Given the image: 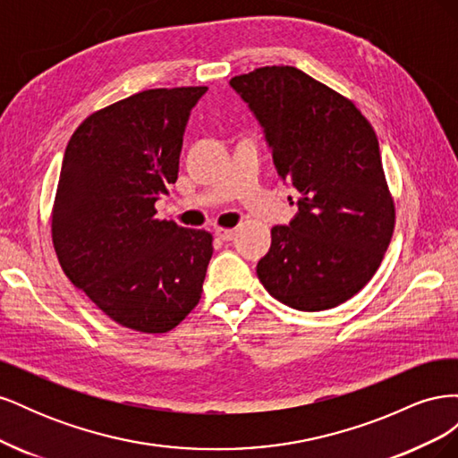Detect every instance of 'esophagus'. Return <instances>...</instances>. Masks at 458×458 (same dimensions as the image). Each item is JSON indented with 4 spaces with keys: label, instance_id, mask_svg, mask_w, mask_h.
I'll return each mask as SVG.
<instances>
[{
    "label": "esophagus",
    "instance_id": "esophagus-1",
    "mask_svg": "<svg viewBox=\"0 0 458 458\" xmlns=\"http://www.w3.org/2000/svg\"><path fill=\"white\" fill-rule=\"evenodd\" d=\"M216 237H217L219 241L229 242V241H233V237H234V231L229 229V227H217V229H216Z\"/></svg>",
    "mask_w": 458,
    "mask_h": 458
}]
</instances>
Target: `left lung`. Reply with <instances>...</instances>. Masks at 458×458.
<instances>
[{"mask_svg":"<svg viewBox=\"0 0 458 458\" xmlns=\"http://www.w3.org/2000/svg\"><path fill=\"white\" fill-rule=\"evenodd\" d=\"M229 84L263 126L276 174L301 195L290 225L271 229L258 279L293 310L336 308L372 279L395 227L377 133L348 97L294 66Z\"/></svg>","mask_w":458,"mask_h":458,"instance_id":"obj_1","label":"left lung"}]
</instances>
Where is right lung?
<instances>
[{"mask_svg":"<svg viewBox=\"0 0 458 458\" xmlns=\"http://www.w3.org/2000/svg\"><path fill=\"white\" fill-rule=\"evenodd\" d=\"M208 88L145 89L80 123L66 145L51 237L74 286L118 325L160 335L197 308L214 237L157 219L191 108Z\"/></svg>","mask_w":458,"mask_h":458,"instance_id":"1","label":"right lung"}]
</instances>
